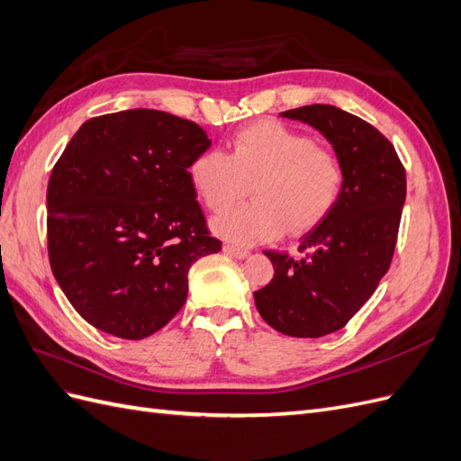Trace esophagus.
<instances>
[{
  "mask_svg": "<svg viewBox=\"0 0 461 461\" xmlns=\"http://www.w3.org/2000/svg\"><path fill=\"white\" fill-rule=\"evenodd\" d=\"M222 252H225V254H227V256H230V258H236V259H244V258H248V256H249L248 249H244V248H236V246H230V244H225V246H222Z\"/></svg>",
  "mask_w": 461,
  "mask_h": 461,
  "instance_id": "34e87169",
  "label": "esophagus"
}]
</instances>
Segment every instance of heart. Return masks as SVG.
I'll list each match as a JSON object with an SVG mask.
<instances>
[{"instance_id": "heart-1", "label": "heart", "mask_w": 461, "mask_h": 461, "mask_svg": "<svg viewBox=\"0 0 461 461\" xmlns=\"http://www.w3.org/2000/svg\"><path fill=\"white\" fill-rule=\"evenodd\" d=\"M190 185L209 212L240 202L248 186L254 202L213 221L229 242L252 246L310 230L342 198L346 163L340 153L275 119H261L232 136L229 153L205 149L188 167Z\"/></svg>"}]
</instances>
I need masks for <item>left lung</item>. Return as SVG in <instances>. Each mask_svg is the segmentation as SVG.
Masks as SVG:
<instances>
[{
	"instance_id": "1",
	"label": "left lung",
	"mask_w": 461,
	"mask_h": 461,
	"mask_svg": "<svg viewBox=\"0 0 461 461\" xmlns=\"http://www.w3.org/2000/svg\"><path fill=\"white\" fill-rule=\"evenodd\" d=\"M308 122L346 163V188L332 212L302 236V258L267 249L275 275L254 292L259 315L275 330L317 339L342 329L371 296L394 256L406 169L388 138L334 105L288 109Z\"/></svg>"
}]
</instances>
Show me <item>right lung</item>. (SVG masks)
I'll list each match as a JSON object with an SVG mask.
<instances>
[{"label": "right lung", "mask_w": 461, "mask_h": 461, "mask_svg": "<svg viewBox=\"0 0 461 461\" xmlns=\"http://www.w3.org/2000/svg\"><path fill=\"white\" fill-rule=\"evenodd\" d=\"M212 144L188 119L129 109L88 119L53 165L48 256L90 325L140 340L188 294V271L217 254L188 167Z\"/></svg>", "instance_id": "1"}]
</instances>
